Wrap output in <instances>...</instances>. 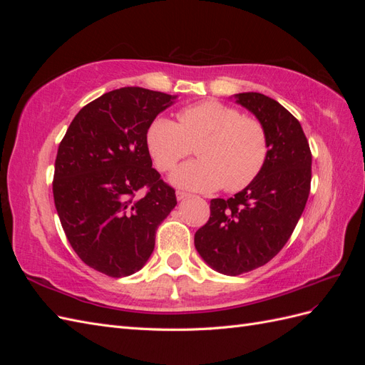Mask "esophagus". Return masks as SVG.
Segmentation results:
<instances>
[{
  "mask_svg": "<svg viewBox=\"0 0 365 365\" xmlns=\"http://www.w3.org/2000/svg\"><path fill=\"white\" fill-rule=\"evenodd\" d=\"M187 197H190V193H187L184 190H176V200L182 201V200H187Z\"/></svg>",
  "mask_w": 365,
  "mask_h": 365,
  "instance_id": "34e87169",
  "label": "esophagus"
}]
</instances>
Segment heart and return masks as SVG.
<instances>
[{
  "mask_svg": "<svg viewBox=\"0 0 365 365\" xmlns=\"http://www.w3.org/2000/svg\"><path fill=\"white\" fill-rule=\"evenodd\" d=\"M146 145L161 172L173 170L196 146L200 160L182 164L172 175L173 184L196 192L245 189L257 178L269 152L268 132L259 118L217 101L185 106L178 123L155 118Z\"/></svg>",
  "mask_w": 365,
  "mask_h": 365,
  "instance_id": "b5f03b06",
  "label": "heart"
}]
</instances>
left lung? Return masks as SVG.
Masks as SVG:
<instances>
[{"instance_id":"obj_1","label":"left lung","mask_w":365,"mask_h":365,"mask_svg":"<svg viewBox=\"0 0 365 365\" xmlns=\"http://www.w3.org/2000/svg\"><path fill=\"white\" fill-rule=\"evenodd\" d=\"M236 98L263 123L269 152L244 190L210 201L207 224L195 233L201 257L227 275L250 272L277 256L303 213L312 178V153L300 121L260 93Z\"/></svg>"}]
</instances>
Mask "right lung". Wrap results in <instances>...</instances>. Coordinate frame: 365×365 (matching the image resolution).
Returning <instances> with one entry per match:
<instances>
[{"instance_id": "right-lung-1", "label": "right lung", "mask_w": 365, "mask_h": 365, "mask_svg": "<svg viewBox=\"0 0 365 365\" xmlns=\"http://www.w3.org/2000/svg\"><path fill=\"white\" fill-rule=\"evenodd\" d=\"M173 101L138 86L105 93L77 113L59 145L53 196L65 236L83 263L109 277L143 268L176 205L146 145L150 123Z\"/></svg>"}]
</instances>
